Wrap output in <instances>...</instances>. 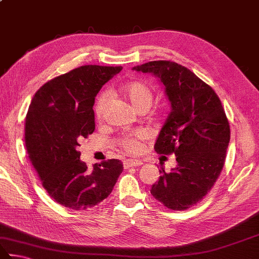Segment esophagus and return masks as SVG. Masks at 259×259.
<instances>
[{
  "label": "esophagus",
  "mask_w": 259,
  "mask_h": 259,
  "mask_svg": "<svg viewBox=\"0 0 259 259\" xmlns=\"http://www.w3.org/2000/svg\"><path fill=\"white\" fill-rule=\"evenodd\" d=\"M142 162L140 161H134V159H126V161L123 162V167L124 168H129V167H136V166H140L142 165Z\"/></svg>",
  "instance_id": "obj_1"
}]
</instances>
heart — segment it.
Returning <instances> with one entry per match:
<instances>
[{"instance_id":"1","label":"heart","mask_w":259,"mask_h":259,"mask_svg":"<svg viewBox=\"0 0 259 259\" xmlns=\"http://www.w3.org/2000/svg\"><path fill=\"white\" fill-rule=\"evenodd\" d=\"M121 92L137 111L143 109H149V106L152 105V89L142 81H131L125 83L121 87ZM109 98V94L105 92L102 93L97 98L95 105V114L98 120H102L104 117ZM145 133H143V131H137L135 134L122 136L119 140V144L126 153L137 154L142 150V140L145 139Z\"/></svg>"}]
</instances>
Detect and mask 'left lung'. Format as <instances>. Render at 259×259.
Returning a JSON list of instances; mask_svg holds the SVG:
<instances>
[{"mask_svg": "<svg viewBox=\"0 0 259 259\" xmlns=\"http://www.w3.org/2000/svg\"><path fill=\"white\" fill-rule=\"evenodd\" d=\"M133 70L163 83L171 113L155 143L156 153L176 155L171 172L159 168L155 199L173 210L199 203L218 180L230 142V125L219 96L189 69L171 61H150Z\"/></svg>", "mask_w": 259, "mask_h": 259, "instance_id": "1", "label": "left lung"}]
</instances>
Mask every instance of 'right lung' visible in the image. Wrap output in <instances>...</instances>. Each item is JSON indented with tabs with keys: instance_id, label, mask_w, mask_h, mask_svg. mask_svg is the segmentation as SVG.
I'll use <instances>...</instances> for the list:
<instances>
[{
	"instance_id": "add662e5",
	"label": "right lung",
	"mask_w": 259,
	"mask_h": 259,
	"mask_svg": "<svg viewBox=\"0 0 259 259\" xmlns=\"http://www.w3.org/2000/svg\"><path fill=\"white\" fill-rule=\"evenodd\" d=\"M122 67L82 65L44 83L26 115L28 157L41 185L56 203L73 210L92 208L107 198L123 171L119 159L88 168L79 140L95 130V97Z\"/></svg>"
}]
</instances>
